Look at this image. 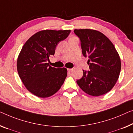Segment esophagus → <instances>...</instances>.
<instances>
[{
	"mask_svg": "<svg viewBox=\"0 0 133 133\" xmlns=\"http://www.w3.org/2000/svg\"><path fill=\"white\" fill-rule=\"evenodd\" d=\"M73 70V69H67V70L69 71V72H71V71H72Z\"/></svg>",
	"mask_w": 133,
	"mask_h": 133,
	"instance_id": "esophagus-1",
	"label": "esophagus"
}]
</instances>
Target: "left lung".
Returning a JSON list of instances; mask_svg holds the SVG:
<instances>
[{"instance_id": "obj_1", "label": "left lung", "mask_w": 133, "mask_h": 133, "mask_svg": "<svg viewBox=\"0 0 133 133\" xmlns=\"http://www.w3.org/2000/svg\"><path fill=\"white\" fill-rule=\"evenodd\" d=\"M74 32L81 40L83 55L88 57L90 69L83 70L82 78L77 84L90 96L106 94L114 88L119 76L121 63L117 51L100 31L87 29H75Z\"/></svg>"}]
</instances>
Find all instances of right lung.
Instances as JSON below:
<instances>
[{
  "label": "right lung",
  "instance_id": "1",
  "mask_svg": "<svg viewBox=\"0 0 133 133\" xmlns=\"http://www.w3.org/2000/svg\"><path fill=\"white\" fill-rule=\"evenodd\" d=\"M70 30L39 31L30 37L17 59V71L27 90L41 98L49 97L60 90L67 74L66 68L57 69L46 61L54 55L59 42L64 40Z\"/></svg>",
  "mask_w": 133,
  "mask_h": 133
}]
</instances>
